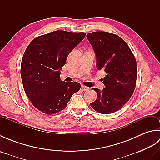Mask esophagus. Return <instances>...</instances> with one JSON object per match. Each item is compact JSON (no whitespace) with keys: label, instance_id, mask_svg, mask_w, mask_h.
Listing matches in <instances>:
<instances>
[{"label":"esophagus","instance_id":"1","mask_svg":"<svg viewBox=\"0 0 160 160\" xmlns=\"http://www.w3.org/2000/svg\"><path fill=\"white\" fill-rule=\"evenodd\" d=\"M81 89H82V90L84 91H87L89 90V88L85 87V86H83V85L81 86Z\"/></svg>","mask_w":160,"mask_h":160}]
</instances>
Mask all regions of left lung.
<instances>
[{"instance_id":"obj_1","label":"left lung","mask_w":160,"mask_h":160,"mask_svg":"<svg viewBox=\"0 0 160 160\" xmlns=\"http://www.w3.org/2000/svg\"><path fill=\"white\" fill-rule=\"evenodd\" d=\"M96 58V67L106 76L102 80L105 88H92L98 93L91 103L95 111L102 114L118 111L130 99L135 90L137 64L129 47L120 36L105 32L88 33Z\"/></svg>"}]
</instances>
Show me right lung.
Segmentation results:
<instances>
[{
    "label": "right lung",
    "mask_w": 160,
    "mask_h": 160,
    "mask_svg": "<svg viewBox=\"0 0 160 160\" xmlns=\"http://www.w3.org/2000/svg\"><path fill=\"white\" fill-rule=\"evenodd\" d=\"M85 36V33L55 31L37 37L27 47L20 68L24 90L42 113L52 115L63 110L80 90V83L64 82L60 75L69 53Z\"/></svg>",
    "instance_id": "right-lung-1"
}]
</instances>
